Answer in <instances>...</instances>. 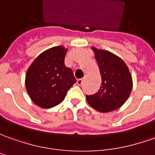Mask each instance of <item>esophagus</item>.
Here are the masks:
<instances>
[{
    "instance_id": "esophagus-1",
    "label": "esophagus",
    "mask_w": 155,
    "mask_h": 155,
    "mask_svg": "<svg viewBox=\"0 0 155 155\" xmlns=\"http://www.w3.org/2000/svg\"><path fill=\"white\" fill-rule=\"evenodd\" d=\"M84 79H78L77 80V84H78V85H79V86H81L82 84H84Z\"/></svg>"
}]
</instances>
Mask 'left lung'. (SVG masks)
I'll list each match as a JSON object with an SVG mask.
<instances>
[{
    "mask_svg": "<svg viewBox=\"0 0 155 155\" xmlns=\"http://www.w3.org/2000/svg\"><path fill=\"white\" fill-rule=\"evenodd\" d=\"M100 67L102 84L99 91L86 95L88 103L100 112H110L120 108L126 102L133 88L128 67L111 52L92 48Z\"/></svg>",
    "mask_w": 155,
    "mask_h": 155,
    "instance_id": "left-lung-1",
    "label": "left lung"
}]
</instances>
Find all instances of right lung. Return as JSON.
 I'll return each instance as SVG.
<instances>
[{
  "label": "right lung",
  "instance_id": "obj_1",
  "mask_svg": "<svg viewBox=\"0 0 155 155\" xmlns=\"http://www.w3.org/2000/svg\"><path fill=\"white\" fill-rule=\"evenodd\" d=\"M67 50L55 46L44 51L28 67L25 85L31 100L41 108H51L65 99L76 83L71 68L64 63Z\"/></svg>",
  "mask_w": 155,
  "mask_h": 155
}]
</instances>
